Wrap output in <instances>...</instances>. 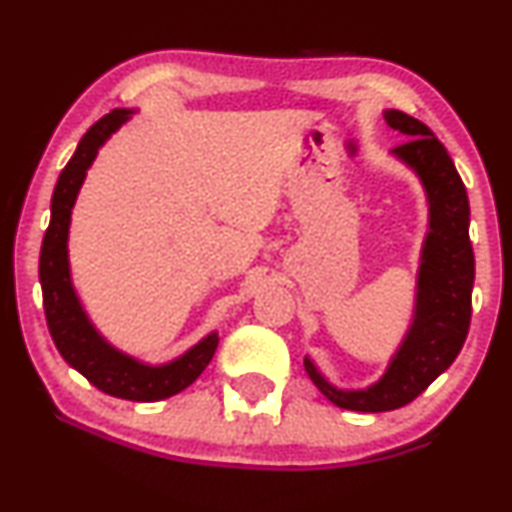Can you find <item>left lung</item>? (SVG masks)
<instances>
[{
  "instance_id": "8db88e82",
  "label": "left lung",
  "mask_w": 512,
  "mask_h": 512,
  "mask_svg": "<svg viewBox=\"0 0 512 512\" xmlns=\"http://www.w3.org/2000/svg\"><path fill=\"white\" fill-rule=\"evenodd\" d=\"M386 126L405 135L391 150L417 176L427 197V233L420 250L415 305L396 353L384 374L362 389L336 386L310 355L305 372L331 403L355 412H386L408 405L446 372L463 348L472 317L474 255L470 243V202L453 159L422 121L386 109Z\"/></svg>"
}]
</instances>
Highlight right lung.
Wrapping results in <instances>:
<instances>
[{
	"mask_svg": "<svg viewBox=\"0 0 512 512\" xmlns=\"http://www.w3.org/2000/svg\"><path fill=\"white\" fill-rule=\"evenodd\" d=\"M133 114L135 109H114L102 116L80 138L76 152L59 174L52 195V217H49V229L40 250V286L49 334L61 357L92 386L109 396L135 400V403H155V400L176 396L200 377L219 346L217 329L202 336L186 353L159 365L128 355L92 324L73 286L69 260L71 214L88 169L95 162L100 147L123 123L131 121Z\"/></svg>",
	"mask_w": 512,
	"mask_h": 512,
	"instance_id": "add662e5",
	"label": "right lung"
}]
</instances>
